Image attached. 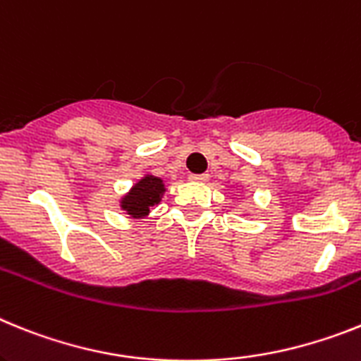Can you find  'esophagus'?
Listing matches in <instances>:
<instances>
[{
    "label": "esophagus",
    "instance_id": "obj_1",
    "mask_svg": "<svg viewBox=\"0 0 361 361\" xmlns=\"http://www.w3.org/2000/svg\"><path fill=\"white\" fill-rule=\"evenodd\" d=\"M189 178L192 181H207L209 180V174H190Z\"/></svg>",
    "mask_w": 361,
    "mask_h": 361
}]
</instances>
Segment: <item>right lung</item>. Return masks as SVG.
Wrapping results in <instances>:
<instances>
[{"mask_svg":"<svg viewBox=\"0 0 361 361\" xmlns=\"http://www.w3.org/2000/svg\"><path fill=\"white\" fill-rule=\"evenodd\" d=\"M163 190H165L163 180L156 176L142 178L130 189V192L123 196L121 209L127 211V214H130L133 218H143L149 214L150 207H154L161 200Z\"/></svg>","mask_w":361,"mask_h":361,"instance_id":"add662e5","label":"right lung"}]
</instances>
